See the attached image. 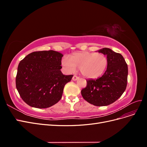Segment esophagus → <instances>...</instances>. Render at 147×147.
<instances>
[{"label":"esophagus","mask_w":147,"mask_h":147,"mask_svg":"<svg viewBox=\"0 0 147 147\" xmlns=\"http://www.w3.org/2000/svg\"><path fill=\"white\" fill-rule=\"evenodd\" d=\"M79 78V77H77V76H75V75H74V76H73V77H72V80L74 81H76V80H77Z\"/></svg>","instance_id":"esophagus-1"}]
</instances>
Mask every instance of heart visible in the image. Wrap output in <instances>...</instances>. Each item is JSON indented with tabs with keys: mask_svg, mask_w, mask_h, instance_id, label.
<instances>
[{
	"mask_svg": "<svg viewBox=\"0 0 147 147\" xmlns=\"http://www.w3.org/2000/svg\"><path fill=\"white\" fill-rule=\"evenodd\" d=\"M61 64L67 71L73 72L77 68L88 78H96L104 73L108 65V59L103 54L94 52H80L64 57Z\"/></svg>",
	"mask_w": 147,
	"mask_h": 147,
	"instance_id": "b5f03b06",
	"label": "heart"
}]
</instances>
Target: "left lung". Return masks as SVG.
<instances>
[{"mask_svg":"<svg viewBox=\"0 0 147 147\" xmlns=\"http://www.w3.org/2000/svg\"><path fill=\"white\" fill-rule=\"evenodd\" d=\"M107 56L108 65L101 77L87 80L86 88L81 91L84 100L96 106H106L113 103L125 91L128 68L123 56L108 48L98 50Z\"/></svg>","mask_w":147,"mask_h":147,"instance_id":"obj_1","label":"left lung"}]
</instances>
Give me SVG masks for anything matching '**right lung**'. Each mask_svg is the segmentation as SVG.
<instances>
[{"instance_id":"1","label":"right lung","mask_w":147,"mask_h":147,"mask_svg":"<svg viewBox=\"0 0 147 147\" xmlns=\"http://www.w3.org/2000/svg\"><path fill=\"white\" fill-rule=\"evenodd\" d=\"M63 56L61 53L53 50L35 51L20 61L16 86L28 105L45 109L60 100L65 84L73 77L61 72Z\"/></svg>"}]
</instances>
